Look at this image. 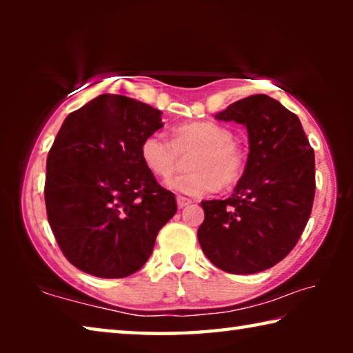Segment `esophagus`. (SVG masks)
<instances>
[{
  "instance_id": "34e87169",
  "label": "esophagus",
  "mask_w": 353,
  "mask_h": 353,
  "mask_svg": "<svg viewBox=\"0 0 353 353\" xmlns=\"http://www.w3.org/2000/svg\"><path fill=\"white\" fill-rule=\"evenodd\" d=\"M191 204V199L188 198H183V196H177V207L179 208H183Z\"/></svg>"
}]
</instances>
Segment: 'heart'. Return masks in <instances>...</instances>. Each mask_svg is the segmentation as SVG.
Here are the masks:
<instances>
[{
	"label": "heart",
	"instance_id": "obj_1",
	"mask_svg": "<svg viewBox=\"0 0 353 353\" xmlns=\"http://www.w3.org/2000/svg\"><path fill=\"white\" fill-rule=\"evenodd\" d=\"M191 155V172L176 176L166 187L185 196H204L221 187H234L240 181L246 155L234 140V134L221 124L196 121L177 126L172 130V141L163 134L146 135L140 145V157L152 174L166 179L181 168V155Z\"/></svg>",
	"mask_w": 353,
	"mask_h": 353
}]
</instances>
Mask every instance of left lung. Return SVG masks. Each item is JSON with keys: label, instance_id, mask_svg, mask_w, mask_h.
<instances>
[{"label": "left lung", "instance_id": "obj_1", "mask_svg": "<svg viewBox=\"0 0 353 353\" xmlns=\"http://www.w3.org/2000/svg\"><path fill=\"white\" fill-rule=\"evenodd\" d=\"M248 129L246 168L234 194L202 201V250L230 274L270 270L288 255L314 199V151L301 119L268 94H252L214 115Z\"/></svg>", "mask_w": 353, "mask_h": 353}]
</instances>
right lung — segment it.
I'll return each mask as SVG.
<instances>
[{"label":"right lung","instance_id":"1","mask_svg":"<svg viewBox=\"0 0 353 353\" xmlns=\"http://www.w3.org/2000/svg\"><path fill=\"white\" fill-rule=\"evenodd\" d=\"M162 112L121 94H99L65 118L46 159L45 204L67 260L94 277L134 274L152 254L176 198L140 157Z\"/></svg>","mask_w":353,"mask_h":353}]
</instances>
